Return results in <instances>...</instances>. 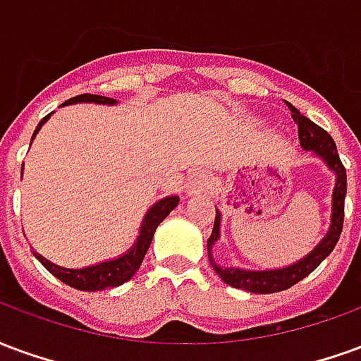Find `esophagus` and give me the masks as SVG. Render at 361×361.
I'll use <instances>...</instances> for the list:
<instances>
[{
	"instance_id": "34e87169",
	"label": "esophagus",
	"mask_w": 361,
	"mask_h": 361,
	"mask_svg": "<svg viewBox=\"0 0 361 361\" xmlns=\"http://www.w3.org/2000/svg\"><path fill=\"white\" fill-rule=\"evenodd\" d=\"M211 185V178H209V173L203 172V170H197L189 176L188 183H185V193L189 197H199L203 195L204 191L209 189Z\"/></svg>"
}]
</instances>
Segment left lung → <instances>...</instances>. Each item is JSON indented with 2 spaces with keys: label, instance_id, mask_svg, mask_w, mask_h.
Here are the masks:
<instances>
[{
  "label": "left lung",
  "instance_id": "left-lung-1",
  "mask_svg": "<svg viewBox=\"0 0 361 361\" xmlns=\"http://www.w3.org/2000/svg\"><path fill=\"white\" fill-rule=\"evenodd\" d=\"M288 104V102H286ZM292 111V119L298 126V135H300V145L303 150L311 152L313 157L323 160V164L334 173V189H333V209H331V226L323 235V240L313 247V250L298 259L295 263H290L280 269H242V267H224L214 261V243L220 240V226H222V212L216 209V219H214V228H212L211 238L207 240V253L211 267L216 271L220 279L226 282L228 286L240 288L251 294H272V292H282L294 286L295 282L305 279L310 272L317 269L323 259L331 255L334 245L338 242L342 232V222H344V197H346V170L342 166L336 145L333 137L326 133L325 129L315 126L310 118H305L300 110H295L292 104H288Z\"/></svg>",
  "mask_w": 361,
  "mask_h": 361
}]
</instances>
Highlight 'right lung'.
I'll use <instances>...</instances> for the list:
<instances>
[{
  "label": "right lung",
  "mask_w": 361,
  "mask_h": 361,
  "mask_svg": "<svg viewBox=\"0 0 361 361\" xmlns=\"http://www.w3.org/2000/svg\"><path fill=\"white\" fill-rule=\"evenodd\" d=\"M102 104V106H116L118 100L114 98H108V96H98V94H79L67 100L61 106H71V104ZM51 114H48L46 118L36 126L35 133H32V141L38 135V131L42 129V126L50 119ZM30 141V145H32ZM25 166V164H23ZM180 203V197L178 195H168L164 199H160L157 203L150 207L147 214L142 216L141 228H139V235L133 242V245L121 253L118 257L106 259V261H100V263H94V265L81 267V269H67V267H61L58 263H51L50 259H46L44 255H40L38 251H35L32 247V253L35 257L42 263L48 271L59 279L61 282H66L67 286L77 288V290H82V292H98V290H106V288H116L121 286L123 282H127L129 279H133V274L139 271L142 259L147 255V251L150 247V242L154 238V232H157L158 224L170 214V212L178 207Z\"/></svg>",
  "instance_id": "add662e5"
}]
</instances>
